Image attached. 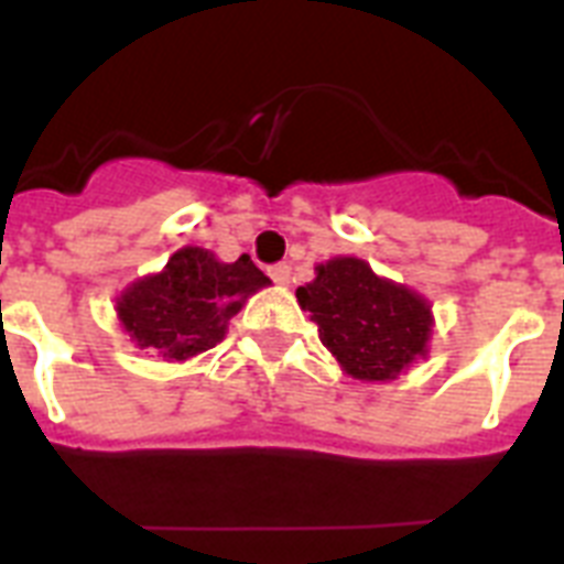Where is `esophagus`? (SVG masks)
Instances as JSON below:
<instances>
[{
  "instance_id": "34e87169",
  "label": "esophagus",
  "mask_w": 564,
  "mask_h": 564,
  "mask_svg": "<svg viewBox=\"0 0 564 564\" xmlns=\"http://www.w3.org/2000/svg\"><path fill=\"white\" fill-rule=\"evenodd\" d=\"M290 265L286 263H278V265H272V269H269V278H272L274 283H278V286H286V283H290Z\"/></svg>"
}]
</instances>
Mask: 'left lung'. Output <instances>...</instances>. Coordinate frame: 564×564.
<instances>
[{"label": "left lung", "instance_id": "1", "mask_svg": "<svg viewBox=\"0 0 564 564\" xmlns=\"http://www.w3.org/2000/svg\"><path fill=\"white\" fill-rule=\"evenodd\" d=\"M301 310L339 369L362 383H386L427 357L433 310L424 295L371 269L360 257H334L295 290Z\"/></svg>", "mask_w": 564, "mask_h": 564}]
</instances>
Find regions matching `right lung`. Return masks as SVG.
<instances>
[{
    "label": "right lung",
    "mask_w": 564,
    "mask_h": 564,
    "mask_svg": "<svg viewBox=\"0 0 564 564\" xmlns=\"http://www.w3.org/2000/svg\"><path fill=\"white\" fill-rule=\"evenodd\" d=\"M269 283L248 254L221 263L207 248L184 246L161 272L128 283L117 318L140 351L184 362L221 343L230 318Z\"/></svg>",
    "instance_id": "1"
}]
</instances>
